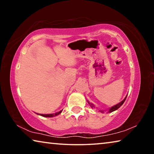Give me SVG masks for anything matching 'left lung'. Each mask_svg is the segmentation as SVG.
<instances>
[{
    "label": "left lung",
    "mask_w": 154,
    "mask_h": 154,
    "mask_svg": "<svg viewBox=\"0 0 154 154\" xmlns=\"http://www.w3.org/2000/svg\"><path fill=\"white\" fill-rule=\"evenodd\" d=\"M126 97H127V96H126V98H125L124 99V100L122 101V102H120L119 103H118V105H115V106H112V107H111L110 109H109V113H111V112H113V111H116V110H117V109H119V107H120V106H121L124 104V101L126 100ZM88 103H89V102H88ZM89 104H90V105H91V106H92V108H93V106H94L92 105V104H90V103H89Z\"/></svg>",
    "instance_id": "8db88e82"
}]
</instances>
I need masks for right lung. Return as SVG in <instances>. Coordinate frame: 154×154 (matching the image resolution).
Segmentation results:
<instances>
[{
  "mask_svg": "<svg viewBox=\"0 0 154 154\" xmlns=\"http://www.w3.org/2000/svg\"><path fill=\"white\" fill-rule=\"evenodd\" d=\"M62 112V111H59V112H57L56 113H54V114H39L40 116H43V117H47V118H51V117H54V116H56L59 115Z\"/></svg>",
  "mask_w": 154,
  "mask_h": 154,
  "instance_id": "add662e5",
  "label": "right lung"
}]
</instances>
